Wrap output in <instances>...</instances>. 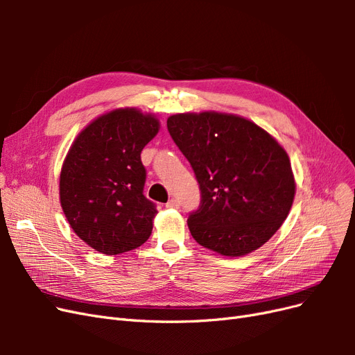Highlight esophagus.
I'll return each mask as SVG.
<instances>
[{
  "instance_id": "1",
  "label": "esophagus",
  "mask_w": 355,
  "mask_h": 355,
  "mask_svg": "<svg viewBox=\"0 0 355 355\" xmlns=\"http://www.w3.org/2000/svg\"><path fill=\"white\" fill-rule=\"evenodd\" d=\"M166 207L167 209H179V201L176 198H170L167 202H166Z\"/></svg>"
}]
</instances>
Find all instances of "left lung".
Here are the masks:
<instances>
[{
    "mask_svg": "<svg viewBox=\"0 0 355 355\" xmlns=\"http://www.w3.org/2000/svg\"><path fill=\"white\" fill-rule=\"evenodd\" d=\"M167 128L200 184V209L188 219L194 240L230 257L259 249L282 227L295 200L286 149L235 114H175Z\"/></svg>",
    "mask_w": 355,
    "mask_h": 355,
    "instance_id": "left-lung-1",
    "label": "left lung"
}]
</instances>
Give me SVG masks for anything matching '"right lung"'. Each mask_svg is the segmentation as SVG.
<instances>
[{
  "mask_svg": "<svg viewBox=\"0 0 355 355\" xmlns=\"http://www.w3.org/2000/svg\"><path fill=\"white\" fill-rule=\"evenodd\" d=\"M158 130L154 114L116 108L94 118L72 142L60 170V206L96 252H130L151 235L157 210L144 196L141 153Z\"/></svg>",
  "mask_w": 355,
  "mask_h": 355,
  "instance_id": "obj_1",
  "label": "right lung"
}]
</instances>
